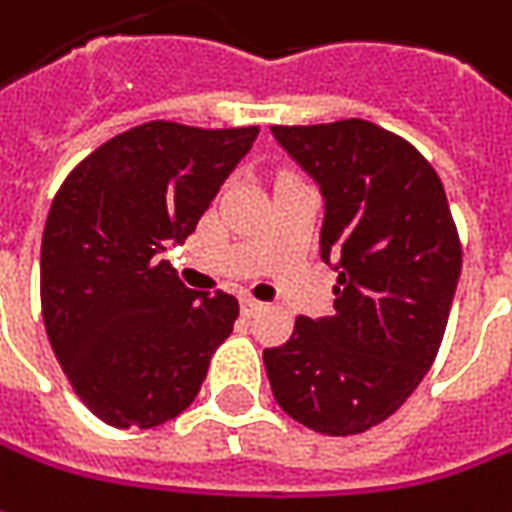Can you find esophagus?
Listing matches in <instances>:
<instances>
[{"mask_svg":"<svg viewBox=\"0 0 512 512\" xmlns=\"http://www.w3.org/2000/svg\"><path fill=\"white\" fill-rule=\"evenodd\" d=\"M240 309H243V315H246V318H255V315H260L266 306H263V303L255 298H243L240 300Z\"/></svg>","mask_w":512,"mask_h":512,"instance_id":"esophagus-1","label":"esophagus"}]
</instances>
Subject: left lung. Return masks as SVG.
I'll list each match as a JSON object with an SVG mask.
<instances>
[{"instance_id":"1","label":"left lung","mask_w":512,"mask_h":512,"mask_svg":"<svg viewBox=\"0 0 512 512\" xmlns=\"http://www.w3.org/2000/svg\"><path fill=\"white\" fill-rule=\"evenodd\" d=\"M321 191V260L338 272L335 315H300L263 349L280 410L355 435L398 410L433 367L461 275L444 186L407 140L367 120L272 125Z\"/></svg>"}]
</instances>
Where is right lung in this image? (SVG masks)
Listing matches in <instances>:
<instances>
[{"label":"right lung","instance_id":"right-lung-1","mask_svg":"<svg viewBox=\"0 0 512 512\" xmlns=\"http://www.w3.org/2000/svg\"><path fill=\"white\" fill-rule=\"evenodd\" d=\"M257 128L145 123L79 163L42 232V318L82 404L111 427H160L189 407L237 321L232 295L183 286V243Z\"/></svg>","mask_w":512,"mask_h":512}]
</instances>
